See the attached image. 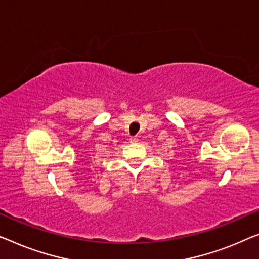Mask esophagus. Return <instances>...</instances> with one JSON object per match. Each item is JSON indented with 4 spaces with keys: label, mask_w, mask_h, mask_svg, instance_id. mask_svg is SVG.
Wrapping results in <instances>:
<instances>
[{
    "label": "esophagus",
    "mask_w": 259,
    "mask_h": 259,
    "mask_svg": "<svg viewBox=\"0 0 259 259\" xmlns=\"http://www.w3.org/2000/svg\"><path fill=\"white\" fill-rule=\"evenodd\" d=\"M138 142V137H130V143H133V144H135V143Z\"/></svg>",
    "instance_id": "esophagus-1"
}]
</instances>
